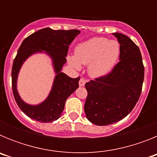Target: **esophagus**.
I'll use <instances>...</instances> for the list:
<instances>
[{
  "mask_svg": "<svg viewBox=\"0 0 157 157\" xmlns=\"http://www.w3.org/2000/svg\"><path fill=\"white\" fill-rule=\"evenodd\" d=\"M78 84H79V86H84L86 84V80L84 79V78H81V79L79 80Z\"/></svg>",
  "mask_w": 157,
  "mask_h": 157,
  "instance_id": "34e87169",
  "label": "esophagus"
}]
</instances>
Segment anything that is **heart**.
I'll use <instances>...</instances> for the list:
<instances>
[{
	"mask_svg": "<svg viewBox=\"0 0 157 157\" xmlns=\"http://www.w3.org/2000/svg\"><path fill=\"white\" fill-rule=\"evenodd\" d=\"M120 45L116 40L105 37H93L80 43L75 55L68 56V61L76 69L81 64L88 65V73L93 78H100L112 71L118 62Z\"/></svg>",
	"mask_w": 157,
	"mask_h": 157,
	"instance_id": "obj_1",
	"label": "heart"
}]
</instances>
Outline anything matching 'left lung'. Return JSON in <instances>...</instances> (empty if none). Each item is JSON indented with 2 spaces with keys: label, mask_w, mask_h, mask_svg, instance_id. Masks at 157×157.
I'll return each instance as SVG.
<instances>
[{
  "label": "left lung",
  "mask_w": 157,
  "mask_h": 157,
  "mask_svg": "<svg viewBox=\"0 0 157 157\" xmlns=\"http://www.w3.org/2000/svg\"><path fill=\"white\" fill-rule=\"evenodd\" d=\"M120 45V62L107 75L86 83L88 95L84 110L98 126L110 125L130 113L140 98L144 81L141 52L130 37L113 33Z\"/></svg>",
  "instance_id": "8db88e82"
}]
</instances>
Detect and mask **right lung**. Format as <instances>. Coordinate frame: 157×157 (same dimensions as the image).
<instances>
[{"instance_id":"obj_1","label":"right lung","mask_w":157,"mask_h":157,"mask_svg":"<svg viewBox=\"0 0 157 157\" xmlns=\"http://www.w3.org/2000/svg\"><path fill=\"white\" fill-rule=\"evenodd\" d=\"M79 34L78 30H54L47 27L25 38L18 49L12 65V91L19 109L32 120L41 123H52L58 120L64 109L66 100L78 88L80 78H71L61 70L67 62L69 45ZM43 52L52 59L56 75L47 99L38 105H29L22 101L17 92V75L27 59L35 53Z\"/></svg>"}]
</instances>
